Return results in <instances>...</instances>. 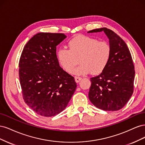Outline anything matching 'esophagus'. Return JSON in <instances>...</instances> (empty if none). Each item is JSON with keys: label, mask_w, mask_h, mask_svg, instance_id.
Segmentation results:
<instances>
[{"label": "esophagus", "mask_w": 145, "mask_h": 145, "mask_svg": "<svg viewBox=\"0 0 145 145\" xmlns=\"http://www.w3.org/2000/svg\"><path fill=\"white\" fill-rule=\"evenodd\" d=\"M74 78H75V81H76L77 83L79 82L81 80V79H82V78H81L80 77H78V76H76Z\"/></svg>", "instance_id": "obj_1"}]
</instances>
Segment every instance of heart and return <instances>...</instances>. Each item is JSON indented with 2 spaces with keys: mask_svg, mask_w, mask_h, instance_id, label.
I'll return each instance as SVG.
<instances>
[{
  "mask_svg": "<svg viewBox=\"0 0 145 145\" xmlns=\"http://www.w3.org/2000/svg\"><path fill=\"white\" fill-rule=\"evenodd\" d=\"M68 49L61 48L57 52L60 65L67 71L76 64V58H80V65L70 72L76 75H84L92 72L97 74L102 72L109 62L111 48L107 42L95 38L78 36L68 43Z\"/></svg>",
  "mask_w": 145,
  "mask_h": 145,
  "instance_id": "obj_1",
  "label": "heart"
}]
</instances>
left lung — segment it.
<instances>
[{
    "label": "left lung",
    "mask_w": 145,
    "mask_h": 145,
    "mask_svg": "<svg viewBox=\"0 0 145 145\" xmlns=\"http://www.w3.org/2000/svg\"><path fill=\"white\" fill-rule=\"evenodd\" d=\"M102 31L109 39L111 54L102 72L91 78L88 96L95 107L104 111H115L123 107L133 95L134 66L128 46L112 30L101 28L88 33Z\"/></svg>",
    "instance_id": "8db88e82"
}]
</instances>
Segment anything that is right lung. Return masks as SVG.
Instances as JSON below:
<instances>
[{
	"instance_id": "add662e5",
	"label": "right lung",
	"mask_w": 145,
	"mask_h": 145,
	"mask_svg": "<svg viewBox=\"0 0 145 145\" xmlns=\"http://www.w3.org/2000/svg\"><path fill=\"white\" fill-rule=\"evenodd\" d=\"M67 36L39 33L25 45L19 60V78L25 102L37 114L52 117L67 106L77 84L60 67L56 46Z\"/></svg>"
}]
</instances>
